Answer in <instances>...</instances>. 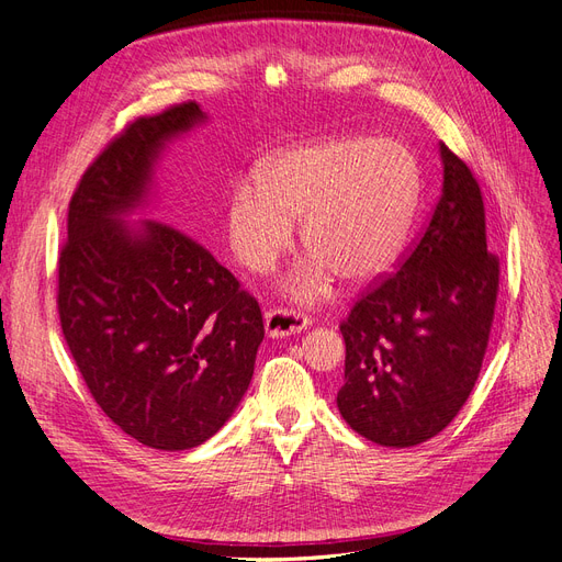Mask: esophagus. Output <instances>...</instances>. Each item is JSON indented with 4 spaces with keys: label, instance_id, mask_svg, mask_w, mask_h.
Returning a JSON list of instances; mask_svg holds the SVG:
<instances>
[{
    "label": "esophagus",
    "instance_id": "esophagus-1",
    "mask_svg": "<svg viewBox=\"0 0 562 562\" xmlns=\"http://www.w3.org/2000/svg\"><path fill=\"white\" fill-rule=\"evenodd\" d=\"M307 326H310L307 314L288 310V307H277L265 314V330L269 337H288V335L302 333Z\"/></svg>",
    "mask_w": 562,
    "mask_h": 562
}]
</instances>
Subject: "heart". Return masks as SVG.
Returning a JSON list of instances; mask_svg holds the SVG:
<instances>
[{"mask_svg":"<svg viewBox=\"0 0 562 562\" xmlns=\"http://www.w3.org/2000/svg\"><path fill=\"white\" fill-rule=\"evenodd\" d=\"M413 151L389 138H326L285 149L262 178L236 182L229 239L241 265L277 269L295 239L312 255L293 271L288 293L314 302L333 293L335 277L351 285L378 279L394 262L417 206Z\"/></svg>","mask_w":562,"mask_h":562,"instance_id":"b5f03b06","label":"heart"}]
</instances>
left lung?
I'll list each match as a JSON object with an SVG mask.
<instances>
[{"instance_id": "8db88e82", "label": "left lung", "mask_w": 562, "mask_h": 562, "mask_svg": "<svg viewBox=\"0 0 562 562\" xmlns=\"http://www.w3.org/2000/svg\"><path fill=\"white\" fill-rule=\"evenodd\" d=\"M443 192L427 227L339 323L347 359L337 407L386 448H411L462 411L485 359L499 293L479 180L440 143Z\"/></svg>"}]
</instances>
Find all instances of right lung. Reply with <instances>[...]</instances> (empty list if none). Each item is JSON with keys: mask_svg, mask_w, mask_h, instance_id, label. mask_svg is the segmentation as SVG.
<instances>
[{"mask_svg": "<svg viewBox=\"0 0 562 562\" xmlns=\"http://www.w3.org/2000/svg\"><path fill=\"white\" fill-rule=\"evenodd\" d=\"M190 100L138 116L83 171L58 252L65 345L103 413L138 443L190 450L232 417L265 337L260 304L190 234L138 209L161 147L203 122Z\"/></svg>", "mask_w": 562, "mask_h": 562, "instance_id": "1", "label": "right lung"}]
</instances>
